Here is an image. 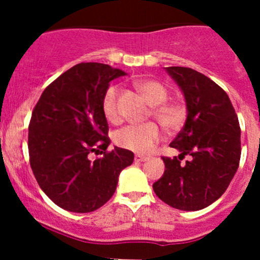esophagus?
I'll use <instances>...</instances> for the list:
<instances>
[{
  "label": "esophagus",
  "instance_id": "esophagus-1",
  "mask_svg": "<svg viewBox=\"0 0 260 260\" xmlns=\"http://www.w3.org/2000/svg\"><path fill=\"white\" fill-rule=\"evenodd\" d=\"M147 159H148V157L142 156V154H136V156H135V161L136 162H145V161H147Z\"/></svg>",
  "mask_w": 260,
  "mask_h": 260
}]
</instances>
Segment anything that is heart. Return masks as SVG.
I'll use <instances>...</instances> for the list:
<instances>
[{
	"instance_id": "b5f03b06",
	"label": "heart",
	"mask_w": 260,
	"mask_h": 260,
	"mask_svg": "<svg viewBox=\"0 0 260 260\" xmlns=\"http://www.w3.org/2000/svg\"><path fill=\"white\" fill-rule=\"evenodd\" d=\"M133 85L145 96L146 101L153 106L152 115L162 127L169 131H175L185 123L187 109L179 102L167 103L169 90L164 84L153 79H137L133 81ZM118 98H119V90L115 85H111L102 99V111L106 119L111 123H117L119 120ZM161 138V128L154 122H148L120 128L115 132L114 142L120 148L146 154L156 147Z\"/></svg>"
}]
</instances>
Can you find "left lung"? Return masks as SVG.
<instances>
[{"label":"left lung","instance_id":"1","mask_svg":"<svg viewBox=\"0 0 260 260\" xmlns=\"http://www.w3.org/2000/svg\"><path fill=\"white\" fill-rule=\"evenodd\" d=\"M166 70L182 89L187 118L170 145L181 154L162 157L166 170L153 190L172 208L201 210L225 192L239 167V120L228 94L210 78L191 68ZM187 154L190 161L182 164Z\"/></svg>","mask_w":260,"mask_h":260}]
</instances>
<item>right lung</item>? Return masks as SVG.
<instances>
[{
    "mask_svg": "<svg viewBox=\"0 0 260 260\" xmlns=\"http://www.w3.org/2000/svg\"><path fill=\"white\" fill-rule=\"evenodd\" d=\"M125 75L101 62H80L49 84L28 124L30 166L52 203L73 212H90L113 196L120 171L135 154L107 151L108 123L102 99L109 83ZM90 153L101 154L90 160Z\"/></svg>",
    "mask_w": 260,
    "mask_h": 260,
    "instance_id": "add662e5",
    "label": "right lung"
}]
</instances>
